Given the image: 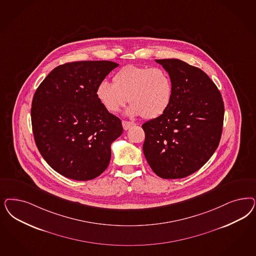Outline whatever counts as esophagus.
I'll list each match as a JSON object with an SVG mask.
<instances>
[{
    "label": "esophagus",
    "mask_w": 256,
    "mask_h": 256,
    "mask_svg": "<svg viewBox=\"0 0 256 256\" xmlns=\"http://www.w3.org/2000/svg\"><path fill=\"white\" fill-rule=\"evenodd\" d=\"M134 125H136V124H134V122H125V120H122V127H124V129L125 131L129 130L131 127L134 126Z\"/></svg>",
    "instance_id": "obj_1"
}]
</instances>
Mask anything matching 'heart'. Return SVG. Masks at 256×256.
Listing matches in <instances>:
<instances>
[{
	"instance_id": "1",
	"label": "heart",
	"mask_w": 256,
	"mask_h": 256,
	"mask_svg": "<svg viewBox=\"0 0 256 256\" xmlns=\"http://www.w3.org/2000/svg\"><path fill=\"white\" fill-rule=\"evenodd\" d=\"M113 82L102 81L96 90L100 104L111 113L118 112L128 102L129 116H143L152 120L162 115L172 98V82L160 68L130 65L116 74Z\"/></svg>"
}]
</instances>
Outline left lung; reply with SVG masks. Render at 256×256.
<instances>
[{
    "mask_svg": "<svg viewBox=\"0 0 256 256\" xmlns=\"http://www.w3.org/2000/svg\"><path fill=\"white\" fill-rule=\"evenodd\" d=\"M170 76L174 91L165 112L142 125L143 152L164 179L184 178L206 163L222 132L220 92L198 68L180 59H156Z\"/></svg>",
    "mask_w": 256,
    "mask_h": 256,
    "instance_id": "obj_1",
    "label": "left lung"
}]
</instances>
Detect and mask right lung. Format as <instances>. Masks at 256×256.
Here are the masks:
<instances>
[{
  "instance_id": "add662e5",
  "label": "right lung",
  "mask_w": 256,
  "mask_h": 256,
  "mask_svg": "<svg viewBox=\"0 0 256 256\" xmlns=\"http://www.w3.org/2000/svg\"><path fill=\"white\" fill-rule=\"evenodd\" d=\"M118 66L80 61L54 68L34 95V138L45 161L76 181L92 180L110 162L111 145L124 132L118 118L100 104L96 90Z\"/></svg>"
}]
</instances>
